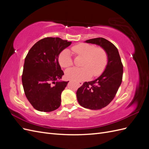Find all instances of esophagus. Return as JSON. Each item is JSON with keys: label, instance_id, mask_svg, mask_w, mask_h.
Listing matches in <instances>:
<instances>
[{"label": "esophagus", "instance_id": "obj_1", "mask_svg": "<svg viewBox=\"0 0 149 149\" xmlns=\"http://www.w3.org/2000/svg\"><path fill=\"white\" fill-rule=\"evenodd\" d=\"M83 82H81V81H79V82H78V84H79V86H82L83 85Z\"/></svg>", "mask_w": 149, "mask_h": 149}]
</instances>
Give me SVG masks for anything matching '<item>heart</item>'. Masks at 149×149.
I'll return each mask as SVG.
<instances>
[{
	"mask_svg": "<svg viewBox=\"0 0 149 149\" xmlns=\"http://www.w3.org/2000/svg\"><path fill=\"white\" fill-rule=\"evenodd\" d=\"M75 56H83L82 68H72L66 71V77L70 80L83 81L93 76L100 75L107 65L108 56L104 49L96 47L88 43H79L71 48ZM58 62L64 68H68L73 65L71 53L64 49L58 56Z\"/></svg>",
	"mask_w": 149,
	"mask_h": 149,
	"instance_id": "heart-1",
	"label": "heart"
}]
</instances>
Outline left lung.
Listing matches in <instances>:
<instances>
[{"label": "left lung", "instance_id": "obj_1", "mask_svg": "<svg viewBox=\"0 0 149 149\" xmlns=\"http://www.w3.org/2000/svg\"><path fill=\"white\" fill-rule=\"evenodd\" d=\"M86 42L100 45L105 49L108 56L107 65L102 74L92 81L84 82L76 92L81 106L98 110L107 106L116 96L123 81V65L118 48L107 40L96 38Z\"/></svg>", "mask_w": 149, "mask_h": 149}]
</instances>
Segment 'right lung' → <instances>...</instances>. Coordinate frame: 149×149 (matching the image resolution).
Wrapping results in <instances>:
<instances>
[{
	"label": "right lung",
	"instance_id": "1",
	"mask_svg": "<svg viewBox=\"0 0 149 149\" xmlns=\"http://www.w3.org/2000/svg\"><path fill=\"white\" fill-rule=\"evenodd\" d=\"M71 43L58 37H47L36 43L26 55L22 84L26 98L36 110L51 112L60 106L61 93L69 81H58L64 74L58 56Z\"/></svg>",
	"mask_w": 149,
	"mask_h": 149
}]
</instances>
